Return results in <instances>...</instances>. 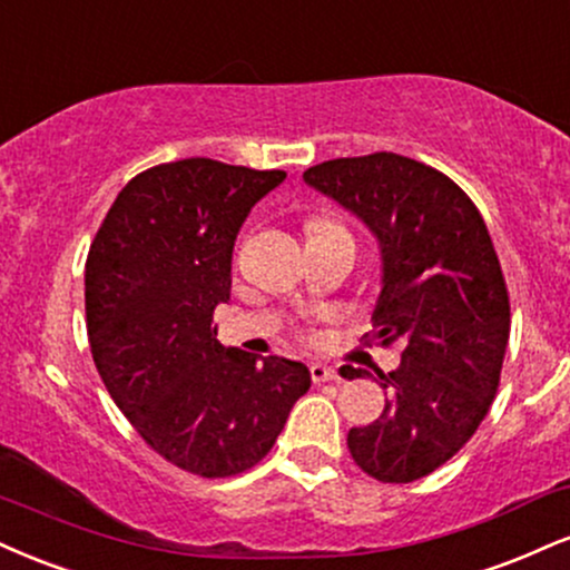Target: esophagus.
Masks as SVG:
<instances>
[{
	"mask_svg": "<svg viewBox=\"0 0 570 570\" xmlns=\"http://www.w3.org/2000/svg\"><path fill=\"white\" fill-rule=\"evenodd\" d=\"M311 380L315 382V385H321V382L340 380V374L334 372L332 366H324V363H313V366H311Z\"/></svg>",
	"mask_w": 570,
	"mask_h": 570,
	"instance_id": "obj_1",
	"label": "esophagus"
}]
</instances>
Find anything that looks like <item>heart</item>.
<instances>
[{"mask_svg":"<svg viewBox=\"0 0 570 570\" xmlns=\"http://www.w3.org/2000/svg\"><path fill=\"white\" fill-rule=\"evenodd\" d=\"M326 230H345V228L337 223H332V219H313V223L307 225V236H315V233H326Z\"/></svg>","mask_w":570,"mask_h":570,"instance_id":"1","label":"heart"}]
</instances>
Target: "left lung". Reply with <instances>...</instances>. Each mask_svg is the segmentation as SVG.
<instances>
[{
	"instance_id": "obj_1",
	"label": "left lung",
	"mask_w": 570,
	"mask_h": 570,
	"mask_svg": "<svg viewBox=\"0 0 570 570\" xmlns=\"http://www.w3.org/2000/svg\"><path fill=\"white\" fill-rule=\"evenodd\" d=\"M303 177L376 236L374 340L403 342L401 366L376 372L390 393L380 420L353 428L347 449L376 481H420L475 435L499 390L510 294L489 228L451 177L387 150L315 164Z\"/></svg>"
}]
</instances>
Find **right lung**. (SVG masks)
Here are the masks:
<instances>
[{"mask_svg": "<svg viewBox=\"0 0 570 570\" xmlns=\"http://www.w3.org/2000/svg\"><path fill=\"white\" fill-rule=\"evenodd\" d=\"M284 169L215 159L135 175L85 267L95 366L137 435L198 478L246 472L311 387L305 363L223 347L212 315L230 297L233 242Z\"/></svg>", "mask_w": 570, "mask_h": 570, "instance_id": "obj_1", "label": "right lung"}]
</instances>
